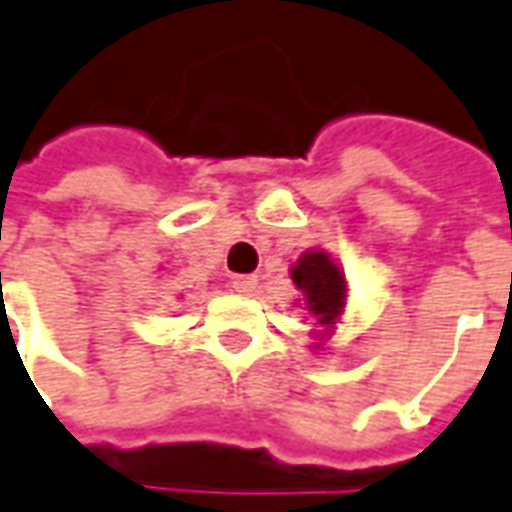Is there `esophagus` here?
<instances>
[{"label":"esophagus","mask_w":512,"mask_h":512,"mask_svg":"<svg viewBox=\"0 0 512 512\" xmlns=\"http://www.w3.org/2000/svg\"><path fill=\"white\" fill-rule=\"evenodd\" d=\"M232 285H235L238 291H243V294H249V291H255L257 280L252 274H235V277H232Z\"/></svg>","instance_id":"34e87169"}]
</instances>
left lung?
Here are the masks:
<instances>
[{
	"mask_svg": "<svg viewBox=\"0 0 512 512\" xmlns=\"http://www.w3.org/2000/svg\"><path fill=\"white\" fill-rule=\"evenodd\" d=\"M291 280L302 291L305 308L314 316L316 328L328 330V333H316V339H319L316 344H322L330 336V330L336 328L344 311V300H347L344 271L336 266V260L328 252L314 249V252H305L294 263Z\"/></svg>",
	"mask_w": 512,
	"mask_h": 512,
	"instance_id": "left-lung-1",
	"label": "left lung"
}]
</instances>
